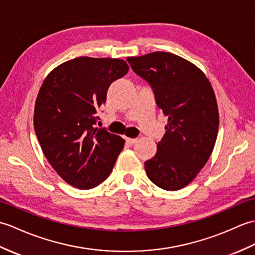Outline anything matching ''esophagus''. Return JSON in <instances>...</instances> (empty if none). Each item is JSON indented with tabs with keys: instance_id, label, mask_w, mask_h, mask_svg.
<instances>
[{
	"instance_id": "34e87169",
	"label": "esophagus",
	"mask_w": 255,
	"mask_h": 255,
	"mask_svg": "<svg viewBox=\"0 0 255 255\" xmlns=\"http://www.w3.org/2000/svg\"><path fill=\"white\" fill-rule=\"evenodd\" d=\"M137 142V138H127V143L128 145H133Z\"/></svg>"
}]
</instances>
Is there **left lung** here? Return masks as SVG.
Listing matches in <instances>:
<instances>
[{
  "instance_id": "8db88e82",
  "label": "left lung",
  "mask_w": 255,
  "mask_h": 255,
  "mask_svg": "<svg viewBox=\"0 0 255 255\" xmlns=\"http://www.w3.org/2000/svg\"><path fill=\"white\" fill-rule=\"evenodd\" d=\"M127 60L151 85L158 108L168 117L156 155L145 162L147 177L163 190H181L206 165L216 142L214 89L199 67L177 54L156 51Z\"/></svg>"
}]
</instances>
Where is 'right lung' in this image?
Returning a JSON list of instances; mask_svg holds the SVG:
<instances>
[{
    "label": "right lung",
    "mask_w": 255,
    "mask_h": 255,
    "mask_svg": "<svg viewBox=\"0 0 255 255\" xmlns=\"http://www.w3.org/2000/svg\"><path fill=\"white\" fill-rule=\"evenodd\" d=\"M124 60L80 56L56 66L41 85L33 127L44 156L66 183L96 188L109 177L124 140L95 128L112 82L128 72Z\"/></svg>",
    "instance_id": "1"
}]
</instances>
